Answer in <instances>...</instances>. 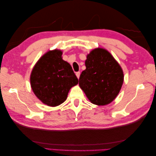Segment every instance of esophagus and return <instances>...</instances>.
<instances>
[{"mask_svg": "<svg viewBox=\"0 0 156 156\" xmlns=\"http://www.w3.org/2000/svg\"><path fill=\"white\" fill-rule=\"evenodd\" d=\"M76 76H77V78H79V77H80V72H77L76 73Z\"/></svg>", "mask_w": 156, "mask_h": 156, "instance_id": "esophagus-1", "label": "esophagus"}]
</instances>
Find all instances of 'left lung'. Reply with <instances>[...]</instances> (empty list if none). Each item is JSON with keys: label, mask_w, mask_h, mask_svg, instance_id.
I'll list each match as a JSON object with an SVG mask.
<instances>
[{"label": "left lung", "mask_w": 156, "mask_h": 156, "mask_svg": "<svg viewBox=\"0 0 156 156\" xmlns=\"http://www.w3.org/2000/svg\"><path fill=\"white\" fill-rule=\"evenodd\" d=\"M86 69L79 78V86L92 104L103 106L113 101L123 83V72L110 53L96 48L87 56Z\"/></svg>", "instance_id": "8db88e82"}]
</instances>
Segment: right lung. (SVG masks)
<instances>
[{"instance_id":"obj_1","label":"right lung","mask_w":156,"mask_h":156,"mask_svg":"<svg viewBox=\"0 0 156 156\" xmlns=\"http://www.w3.org/2000/svg\"><path fill=\"white\" fill-rule=\"evenodd\" d=\"M62 55L58 49L45 53L35 64L30 76L34 94L49 107L63 103L70 88L78 83L72 66L62 59Z\"/></svg>"}]
</instances>
